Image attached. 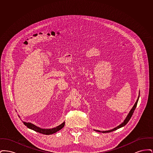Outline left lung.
<instances>
[{
    "label": "left lung",
    "mask_w": 153,
    "mask_h": 153,
    "mask_svg": "<svg viewBox=\"0 0 153 153\" xmlns=\"http://www.w3.org/2000/svg\"><path fill=\"white\" fill-rule=\"evenodd\" d=\"M139 96H138V99H137V102H136L135 103V104H134V105L133 106V107H132V108L131 109V111H130V112H129V114H128V115H127V117L126 118V119L124 120V121L121 124H120L119 126H118L117 127H115V128H114V129H112V130H108V131H99V130H95V131H97V132H102V133H107V132H112V131H115V130H116L117 129H118V128H120V127H123L128 122V121L130 120V119H131V117H132V114H133V113H134V111H135V109L136 108V107H137V103H138V102L139 100Z\"/></svg>",
    "instance_id": "left-lung-1"
}]
</instances>
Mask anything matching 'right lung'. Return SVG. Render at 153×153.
Here are the masks:
<instances>
[{
  "label": "right lung",
  "mask_w": 153,
  "mask_h": 153,
  "mask_svg": "<svg viewBox=\"0 0 153 153\" xmlns=\"http://www.w3.org/2000/svg\"><path fill=\"white\" fill-rule=\"evenodd\" d=\"M23 123L25 126H26L27 127V128H29L30 129H31L34 131L38 132L39 133H41L42 134H45V135H51V134H53L54 133H56V132L62 129L65 126V122H63L61 124H60L59 126H58L55 128H51V129H43V128H41L38 127H36V126H35L33 124H31V123H26L25 122H23Z\"/></svg>",
  "instance_id": "right-lung-1"
}]
</instances>
